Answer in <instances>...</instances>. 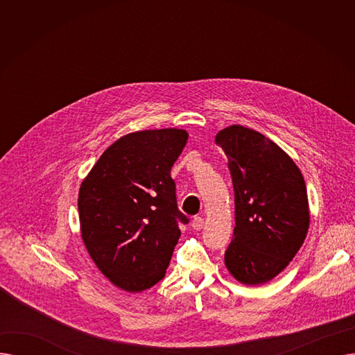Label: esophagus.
<instances>
[{"label": "esophagus", "mask_w": 355, "mask_h": 355, "mask_svg": "<svg viewBox=\"0 0 355 355\" xmlns=\"http://www.w3.org/2000/svg\"><path fill=\"white\" fill-rule=\"evenodd\" d=\"M191 227L197 232H200L204 227V218L202 217H194V220L191 221Z\"/></svg>", "instance_id": "34e87169"}]
</instances>
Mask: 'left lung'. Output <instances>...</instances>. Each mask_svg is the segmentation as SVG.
Listing matches in <instances>:
<instances>
[{
  "instance_id": "1",
  "label": "left lung",
  "mask_w": 355,
  "mask_h": 355,
  "mask_svg": "<svg viewBox=\"0 0 355 355\" xmlns=\"http://www.w3.org/2000/svg\"><path fill=\"white\" fill-rule=\"evenodd\" d=\"M229 159L236 227L225 253L229 272L245 285L281 273L309 227L305 180L292 158L265 135L232 125L216 135Z\"/></svg>"
}]
</instances>
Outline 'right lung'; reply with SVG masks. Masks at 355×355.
Listing matches in <instances>:
<instances>
[{"instance_id": "add662e5", "label": "right lung", "mask_w": 355, "mask_h": 355, "mask_svg": "<svg viewBox=\"0 0 355 355\" xmlns=\"http://www.w3.org/2000/svg\"><path fill=\"white\" fill-rule=\"evenodd\" d=\"M184 129L139 130L112 144L79 191L83 243L99 270L128 292L153 288L189 217L177 206L171 168L187 144Z\"/></svg>"}]
</instances>
